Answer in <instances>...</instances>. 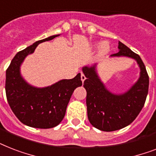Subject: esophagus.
<instances>
[{
  "instance_id": "1",
  "label": "esophagus",
  "mask_w": 156,
  "mask_h": 156,
  "mask_svg": "<svg viewBox=\"0 0 156 156\" xmlns=\"http://www.w3.org/2000/svg\"><path fill=\"white\" fill-rule=\"evenodd\" d=\"M81 80H82V82H83V83L86 80V76L84 75L83 73H82V74H81Z\"/></svg>"
}]
</instances>
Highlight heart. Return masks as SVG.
Returning a JSON list of instances; mask_svg holds the SVG:
<instances>
[{"label":"heart","mask_w":156,"mask_h":156,"mask_svg":"<svg viewBox=\"0 0 156 156\" xmlns=\"http://www.w3.org/2000/svg\"><path fill=\"white\" fill-rule=\"evenodd\" d=\"M109 45L108 44H107V43H103L102 45H101V47H100V54L101 55H104V54L107 53V52L109 51Z\"/></svg>","instance_id":"obj_1"}]
</instances>
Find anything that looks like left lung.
<instances>
[{
  "label": "left lung",
  "mask_w": 156,
  "mask_h": 156,
  "mask_svg": "<svg viewBox=\"0 0 156 156\" xmlns=\"http://www.w3.org/2000/svg\"><path fill=\"white\" fill-rule=\"evenodd\" d=\"M118 48L119 52L111 56L133 58L140 68L138 80L124 94L116 95L105 87L96 73V64L83 68L87 78L83 87L87 90L88 120L94 127L106 132L121 129L135 120L144 106L149 88V76L140 56L120 41Z\"/></svg>",
  "instance_id": "left-lung-1"
}]
</instances>
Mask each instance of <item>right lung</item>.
<instances>
[{
	"label": "right lung",
	"mask_w": 156,
	"mask_h": 156,
	"mask_svg": "<svg viewBox=\"0 0 156 156\" xmlns=\"http://www.w3.org/2000/svg\"><path fill=\"white\" fill-rule=\"evenodd\" d=\"M55 35L39 40L16 54L6 69V98L12 111L26 126L39 129L53 128L61 123L73 90L83 85L81 73L72 79H62L47 87L28 84L21 76L20 66L39 44L52 40Z\"/></svg>",
	"instance_id": "add662e5"
}]
</instances>
